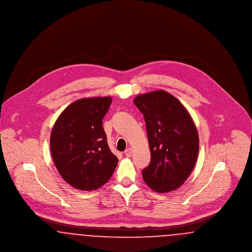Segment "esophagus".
Instances as JSON below:
<instances>
[{"label":"esophagus","instance_id":"esophagus-1","mask_svg":"<svg viewBox=\"0 0 252 252\" xmlns=\"http://www.w3.org/2000/svg\"><path fill=\"white\" fill-rule=\"evenodd\" d=\"M125 155L127 158H130L132 155V149L131 148H127L126 151H125Z\"/></svg>","mask_w":252,"mask_h":252}]
</instances>
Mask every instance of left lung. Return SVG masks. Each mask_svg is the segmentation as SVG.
<instances>
[{
  "label": "left lung",
  "instance_id": "obj_1",
  "mask_svg": "<svg viewBox=\"0 0 252 252\" xmlns=\"http://www.w3.org/2000/svg\"><path fill=\"white\" fill-rule=\"evenodd\" d=\"M134 104L144 114L151 153L142 172L155 192L174 191L190 176L198 155L199 140L188 110L165 91L140 94Z\"/></svg>",
  "mask_w": 252,
  "mask_h": 252
}]
</instances>
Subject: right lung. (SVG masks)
Here are the masks:
<instances>
[{
	"mask_svg": "<svg viewBox=\"0 0 252 252\" xmlns=\"http://www.w3.org/2000/svg\"><path fill=\"white\" fill-rule=\"evenodd\" d=\"M111 101L108 96L79 99L62 111L53 126L50 148L55 165L75 189L100 188L117 166L102 124Z\"/></svg>",
	"mask_w": 252,
	"mask_h": 252,
	"instance_id": "obj_1",
	"label": "right lung"
}]
</instances>
